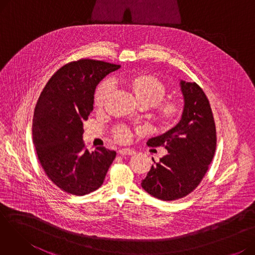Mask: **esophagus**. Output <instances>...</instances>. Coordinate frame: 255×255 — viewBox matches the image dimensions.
<instances>
[{
  "mask_svg": "<svg viewBox=\"0 0 255 255\" xmlns=\"http://www.w3.org/2000/svg\"><path fill=\"white\" fill-rule=\"evenodd\" d=\"M119 154L122 155V156H127V155L132 156V155L135 154V151L132 150V149H121V150H119Z\"/></svg>",
  "mask_w": 255,
  "mask_h": 255,
  "instance_id": "esophagus-1",
  "label": "esophagus"
}]
</instances>
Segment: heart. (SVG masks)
<instances>
[{
    "mask_svg": "<svg viewBox=\"0 0 255 255\" xmlns=\"http://www.w3.org/2000/svg\"><path fill=\"white\" fill-rule=\"evenodd\" d=\"M124 83L131 89L135 95L138 103H145L149 106L156 105L161 100L165 94V88L157 78L149 75H140L124 79ZM115 88L113 79H106L99 86L95 94V104L97 107H102L111 96ZM178 104L175 101H165L159 105L158 116L163 122H168L178 114ZM115 137L119 141H127L130 133L126 128H119L116 130Z\"/></svg>",
    "mask_w": 255,
    "mask_h": 255,
    "instance_id": "b5f03b06",
    "label": "heart"
}]
</instances>
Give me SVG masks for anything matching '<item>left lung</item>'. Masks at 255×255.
Returning <instances> with one entry per match:
<instances>
[{"instance_id":"1","label":"left lung","mask_w":255,"mask_h":255,"mask_svg":"<svg viewBox=\"0 0 255 255\" xmlns=\"http://www.w3.org/2000/svg\"><path fill=\"white\" fill-rule=\"evenodd\" d=\"M184 107L179 122L148 145H162L167 155L152 165L142 188L161 200H176L193 191L216 150V128L206 94L196 83L180 80Z\"/></svg>"}]
</instances>
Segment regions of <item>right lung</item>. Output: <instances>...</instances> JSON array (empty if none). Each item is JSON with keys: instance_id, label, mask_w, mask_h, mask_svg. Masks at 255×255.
<instances>
[{"instance_id": "obj_1", "label": "right lung", "mask_w": 255, "mask_h": 255, "mask_svg": "<svg viewBox=\"0 0 255 255\" xmlns=\"http://www.w3.org/2000/svg\"><path fill=\"white\" fill-rule=\"evenodd\" d=\"M120 65L83 59L53 74L37 101L33 142L46 176L63 191L85 195L103 184L116 152L104 146L85 149L84 121L93 111L101 80Z\"/></svg>"}]
</instances>
